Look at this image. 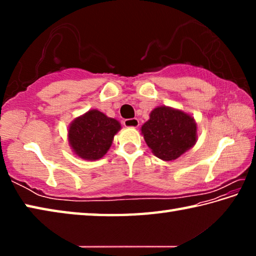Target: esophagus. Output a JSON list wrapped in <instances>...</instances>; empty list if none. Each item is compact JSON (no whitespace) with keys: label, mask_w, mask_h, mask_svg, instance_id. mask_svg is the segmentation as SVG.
Listing matches in <instances>:
<instances>
[{"label":"esophagus","mask_w":256,"mask_h":256,"mask_svg":"<svg viewBox=\"0 0 256 256\" xmlns=\"http://www.w3.org/2000/svg\"><path fill=\"white\" fill-rule=\"evenodd\" d=\"M124 126L126 128H138V120L136 118H128L123 120Z\"/></svg>","instance_id":"esophagus-1"}]
</instances>
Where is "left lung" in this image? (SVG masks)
Returning a JSON list of instances; mask_svg holds the SVG:
<instances>
[{
    "label": "left lung",
    "mask_w": 256,
    "mask_h": 256,
    "mask_svg": "<svg viewBox=\"0 0 256 256\" xmlns=\"http://www.w3.org/2000/svg\"><path fill=\"white\" fill-rule=\"evenodd\" d=\"M144 140L156 157L175 160L196 144V124L184 112L158 107L141 128Z\"/></svg>",
    "instance_id": "8db88e82"
}]
</instances>
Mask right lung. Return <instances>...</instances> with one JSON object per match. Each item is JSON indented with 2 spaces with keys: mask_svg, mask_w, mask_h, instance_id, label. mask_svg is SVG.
<instances>
[{
  "mask_svg": "<svg viewBox=\"0 0 256 256\" xmlns=\"http://www.w3.org/2000/svg\"><path fill=\"white\" fill-rule=\"evenodd\" d=\"M120 128L118 120L99 110H89L76 118L68 128V141L74 152L86 160H97L110 148Z\"/></svg>",
  "mask_w": 256,
  "mask_h": 256,
  "instance_id": "add662e5",
  "label": "right lung"
}]
</instances>
